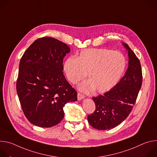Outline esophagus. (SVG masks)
I'll return each mask as SVG.
<instances>
[{"label":"esophagus","mask_w":157,"mask_h":157,"mask_svg":"<svg viewBox=\"0 0 157 157\" xmlns=\"http://www.w3.org/2000/svg\"><path fill=\"white\" fill-rule=\"evenodd\" d=\"M83 99H84V96L81 94H80V93H78V101H81V100H82Z\"/></svg>","instance_id":"esophagus-1"}]
</instances>
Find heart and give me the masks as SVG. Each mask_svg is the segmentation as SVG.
Masks as SVG:
<instances>
[{
    "mask_svg": "<svg viewBox=\"0 0 157 157\" xmlns=\"http://www.w3.org/2000/svg\"><path fill=\"white\" fill-rule=\"evenodd\" d=\"M126 61L120 52L105 48H91L81 52L78 58L69 57L63 64L68 80L73 84L84 79L88 73L90 80L78 85L79 91L88 93L96 91L105 93L114 87L121 78Z\"/></svg>",
    "mask_w": 157,
    "mask_h": 157,
    "instance_id": "obj_1",
    "label": "heart"
}]
</instances>
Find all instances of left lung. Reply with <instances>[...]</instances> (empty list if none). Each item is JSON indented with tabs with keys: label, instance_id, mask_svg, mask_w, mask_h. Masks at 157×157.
I'll use <instances>...</instances> for the list:
<instances>
[{
	"label": "left lung",
	"instance_id": "8db88e82",
	"mask_svg": "<svg viewBox=\"0 0 157 157\" xmlns=\"http://www.w3.org/2000/svg\"><path fill=\"white\" fill-rule=\"evenodd\" d=\"M122 45L128 52V66L120 81L103 95L93 98L94 113L87 116V121L99 130L113 128L129 115L135 104L142 82L139 59L127 44Z\"/></svg>",
	"mask_w": 157,
	"mask_h": 157
}]
</instances>
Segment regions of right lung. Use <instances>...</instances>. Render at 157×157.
<instances>
[{
    "mask_svg": "<svg viewBox=\"0 0 157 157\" xmlns=\"http://www.w3.org/2000/svg\"><path fill=\"white\" fill-rule=\"evenodd\" d=\"M70 48L51 37L35 40L22 56L17 92L24 113L32 124L51 127L64 117L63 107L77 101V93L66 79L63 61Z\"/></svg>",
    "mask_w": 157,
    "mask_h": 157,
    "instance_id": "right-lung-1",
    "label": "right lung"
}]
</instances>
